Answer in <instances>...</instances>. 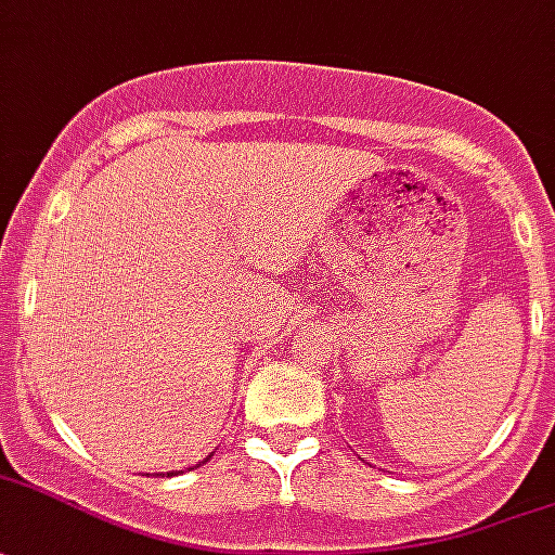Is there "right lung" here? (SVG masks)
I'll return each mask as SVG.
<instances>
[{
	"label": "right lung",
	"instance_id": "obj_1",
	"mask_svg": "<svg viewBox=\"0 0 555 555\" xmlns=\"http://www.w3.org/2000/svg\"><path fill=\"white\" fill-rule=\"evenodd\" d=\"M167 476H170V474H167Z\"/></svg>",
	"mask_w": 555,
	"mask_h": 555
}]
</instances>
